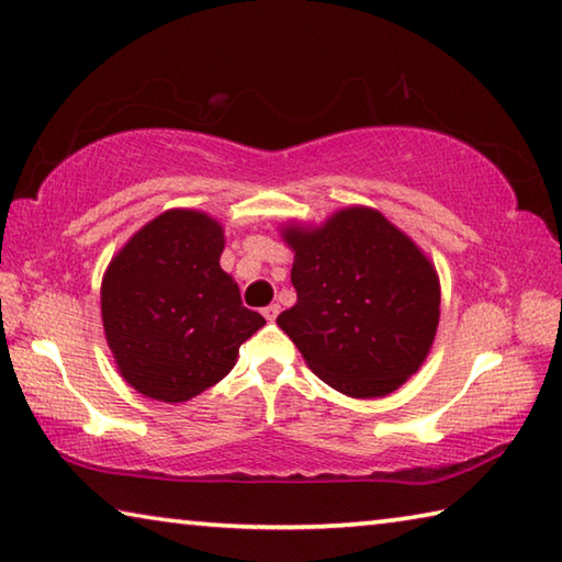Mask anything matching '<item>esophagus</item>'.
<instances>
[{
	"mask_svg": "<svg viewBox=\"0 0 562 562\" xmlns=\"http://www.w3.org/2000/svg\"><path fill=\"white\" fill-rule=\"evenodd\" d=\"M278 315H280V304H268V307L262 310V317L268 322H274L278 319Z\"/></svg>",
	"mask_w": 562,
	"mask_h": 562,
	"instance_id": "1",
	"label": "esophagus"
}]
</instances>
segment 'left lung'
I'll use <instances>...</instances> for the list:
<instances>
[{"instance_id": "obj_1", "label": "left lung", "mask_w": 562, "mask_h": 562, "mask_svg": "<svg viewBox=\"0 0 562 562\" xmlns=\"http://www.w3.org/2000/svg\"><path fill=\"white\" fill-rule=\"evenodd\" d=\"M297 304L278 317L312 372L355 398L386 396L412 376L439 327L434 265L372 207L325 227H288Z\"/></svg>"}]
</instances>
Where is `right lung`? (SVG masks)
<instances>
[{
	"mask_svg": "<svg viewBox=\"0 0 562 562\" xmlns=\"http://www.w3.org/2000/svg\"><path fill=\"white\" fill-rule=\"evenodd\" d=\"M223 227L168 211L131 237L101 284V315L119 372L144 396L188 402L231 372L265 325L221 268Z\"/></svg>",
	"mask_w": 562,
	"mask_h": 562,
	"instance_id": "right-lung-1",
	"label": "right lung"
}]
</instances>
